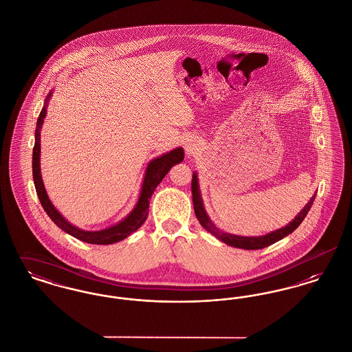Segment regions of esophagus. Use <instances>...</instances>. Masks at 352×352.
<instances>
[{"instance_id": "1", "label": "esophagus", "mask_w": 352, "mask_h": 352, "mask_svg": "<svg viewBox=\"0 0 352 352\" xmlns=\"http://www.w3.org/2000/svg\"><path fill=\"white\" fill-rule=\"evenodd\" d=\"M199 145H198V142L195 141V140H187V142L184 144V151H186V154H188V155H194V154H197V151H198V148Z\"/></svg>"}]
</instances>
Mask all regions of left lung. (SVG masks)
<instances>
[{
	"label": "left lung",
	"mask_w": 352,
	"mask_h": 352,
	"mask_svg": "<svg viewBox=\"0 0 352 352\" xmlns=\"http://www.w3.org/2000/svg\"><path fill=\"white\" fill-rule=\"evenodd\" d=\"M191 192H192V203H194V211L197 219L199 220L203 228H206L208 232L214 234L215 237H218L220 241L234 247V248H243V250H261L265 248L268 245L274 244L276 241L284 239L285 236L292 234L300 224L305 217L307 215V212L310 211L313 201L316 199V194L311 197V199L309 203L303 207L301 212L293 219L287 226H285L284 228H280L277 231H273L268 234L264 236H253V237H247V236H237V234H227L218 230L215 227V224L211 221V219L208 218L204 206H203V201H201V190H199V184H198V177L197 173L192 174V181H191Z\"/></svg>",
	"instance_id": "left-lung-1"
}]
</instances>
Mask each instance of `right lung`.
Listing matches in <instances>:
<instances>
[{"instance_id":"1","label":"right lung","mask_w":352,"mask_h":352,"mask_svg":"<svg viewBox=\"0 0 352 352\" xmlns=\"http://www.w3.org/2000/svg\"><path fill=\"white\" fill-rule=\"evenodd\" d=\"M50 98L51 92L47 95L46 104L43 105V108L39 113L38 121H36L35 144H34L33 149L34 184H35L36 195L39 198V201H41L43 210L46 211V214L50 217L51 220L60 230H63L68 234L82 240L84 243L107 245V244H113V243H118L120 240H124L129 234L135 232L145 223V220L148 218V214H149V203H151V195H153L155 187L161 184V181L165 178V175L168 174L170 168L184 161V149L177 148V149L168 151L161 157H157V158L151 160L149 165H148V168H146V173H145V178H144V184H142L138 201L132 210V212L126 218L122 219L118 224H115L109 228L101 230V231H84L80 228H76L75 226L68 223L67 220L63 218L59 214V211L52 206V203L47 197L43 181H42V175H41V166H39L41 128H42L43 120L46 118V107H47V102L50 100Z\"/></svg>"}]
</instances>
